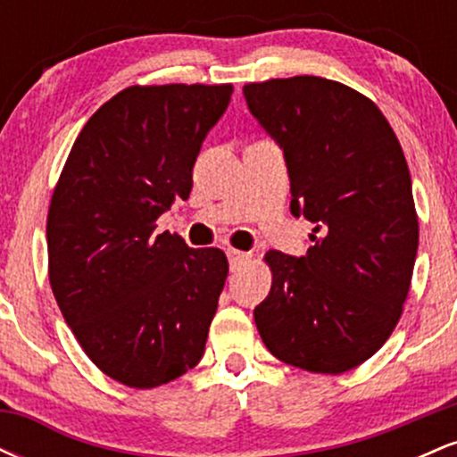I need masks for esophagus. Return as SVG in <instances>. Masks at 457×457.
Here are the masks:
<instances>
[{
    "mask_svg": "<svg viewBox=\"0 0 457 457\" xmlns=\"http://www.w3.org/2000/svg\"><path fill=\"white\" fill-rule=\"evenodd\" d=\"M228 258H229V266H232V270H238L251 260V253H246V251H238V249H228Z\"/></svg>",
    "mask_w": 457,
    "mask_h": 457,
    "instance_id": "obj_1",
    "label": "esophagus"
}]
</instances>
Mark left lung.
Listing matches in <instances>:
<instances>
[{"instance_id": "obj_1", "label": "left lung", "mask_w": 457, "mask_h": 457, "mask_svg": "<svg viewBox=\"0 0 457 457\" xmlns=\"http://www.w3.org/2000/svg\"><path fill=\"white\" fill-rule=\"evenodd\" d=\"M262 129L281 145L290 211L316 223L307 255H264L269 296L253 309L277 359L344 374L382 348L411 290L419 246L400 141L370 98L322 77L246 83Z\"/></svg>"}]
</instances>
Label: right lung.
<instances>
[{
    "mask_svg": "<svg viewBox=\"0 0 457 457\" xmlns=\"http://www.w3.org/2000/svg\"><path fill=\"white\" fill-rule=\"evenodd\" d=\"M234 87L130 86L72 144L46 217L49 281L83 353L109 378L152 389L187 374L206 348L228 279L221 249L154 234Z\"/></svg>",
    "mask_w": 457,
    "mask_h": 457,
    "instance_id": "obj_1",
    "label": "right lung"
}]
</instances>
